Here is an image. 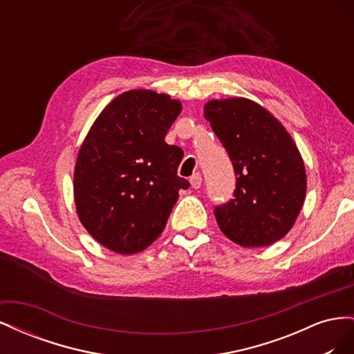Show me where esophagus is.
Returning a JSON list of instances; mask_svg holds the SVG:
<instances>
[{
	"label": "esophagus",
	"mask_w": 354,
	"mask_h": 354,
	"mask_svg": "<svg viewBox=\"0 0 354 354\" xmlns=\"http://www.w3.org/2000/svg\"><path fill=\"white\" fill-rule=\"evenodd\" d=\"M201 185H202V176L199 173H196V174H194V176L190 177V186L192 187L199 189Z\"/></svg>",
	"instance_id": "esophagus-1"
}]
</instances>
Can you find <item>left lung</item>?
I'll list each match as a JSON object with an SVG mask.
<instances>
[{
	"label": "left lung",
	"mask_w": 354,
	"mask_h": 354,
	"mask_svg": "<svg viewBox=\"0 0 354 354\" xmlns=\"http://www.w3.org/2000/svg\"><path fill=\"white\" fill-rule=\"evenodd\" d=\"M203 116L236 174L234 198L216 208L226 238L245 248L269 246L292 229L307 190L304 160L276 118L245 97L209 100Z\"/></svg>",
	"instance_id": "obj_1"
}]
</instances>
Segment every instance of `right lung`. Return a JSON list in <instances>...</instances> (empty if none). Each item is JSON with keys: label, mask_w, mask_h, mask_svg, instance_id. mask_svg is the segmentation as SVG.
<instances>
[{"label": "right lung", "mask_w": 354, "mask_h": 354, "mask_svg": "<svg viewBox=\"0 0 354 354\" xmlns=\"http://www.w3.org/2000/svg\"><path fill=\"white\" fill-rule=\"evenodd\" d=\"M180 100L152 90L125 91L106 106L80 147L73 171L78 218L91 236L122 255L146 250L162 233L178 190L183 158L165 136Z\"/></svg>", "instance_id": "add662e5"}]
</instances>
